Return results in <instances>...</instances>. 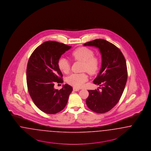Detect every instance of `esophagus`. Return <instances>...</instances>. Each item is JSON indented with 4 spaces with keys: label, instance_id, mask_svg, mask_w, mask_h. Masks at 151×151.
I'll return each mask as SVG.
<instances>
[{
    "label": "esophagus",
    "instance_id": "1",
    "mask_svg": "<svg viewBox=\"0 0 151 151\" xmlns=\"http://www.w3.org/2000/svg\"><path fill=\"white\" fill-rule=\"evenodd\" d=\"M73 90H74V91H77L79 90V88H76V87H73Z\"/></svg>",
    "mask_w": 151,
    "mask_h": 151
}]
</instances>
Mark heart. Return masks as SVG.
I'll use <instances>...</instances> for the list:
<instances>
[{
  "label": "heart",
  "mask_w": 151,
  "mask_h": 151,
  "mask_svg": "<svg viewBox=\"0 0 151 151\" xmlns=\"http://www.w3.org/2000/svg\"><path fill=\"white\" fill-rule=\"evenodd\" d=\"M93 54V51L91 49L81 47L76 49L71 53V57L75 60L83 62V70L87 71L90 74L93 75L97 73L100 67V60ZM58 65L62 72L68 73L70 70V63L65 58L59 59ZM87 79L88 76L85 73H73L67 78V82L74 87H81Z\"/></svg>",
  "instance_id": "b5f03b06"
}]
</instances>
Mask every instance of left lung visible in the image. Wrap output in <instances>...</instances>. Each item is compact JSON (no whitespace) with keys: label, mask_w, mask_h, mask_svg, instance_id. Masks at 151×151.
<instances>
[{"label":"left lung","mask_w":151,"mask_h":151,"mask_svg":"<svg viewBox=\"0 0 151 151\" xmlns=\"http://www.w3.org/2000/svg\"><path fill=\"white\" fill-rule=\"evenodd\" d=\"M83 45L98 48L102 57L100 71L93 81L101 91L88 90L86 105L94 112L106 113L117 104L125 89L127 79L125 57L118 47L106 40L96 39Z\"/></svg>","instance_id":"left-lung-1"}]
</instances>
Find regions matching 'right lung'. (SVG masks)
I'll return each mask as SVG.
<instances>
[{
    "instance_id": "1",
    "label": "right lung",
    "mask_w": 151,
    "mask_h": 151,
    "mask_svg": "<svg viewBox=\"0 0 151 151\" xmlns=\"http://www.w3.org/2000/svg\"><path fill=\"white\" fill-rule=\"evenodd\" d=\"M72 47L55 41H47L38 46L29 59L26 82L29 95L35 105L47 114L61 111L72 92L65 84L58 90L55 83H63V74L58 65L61 56Z\"/></svg>"
}]
</instances>
